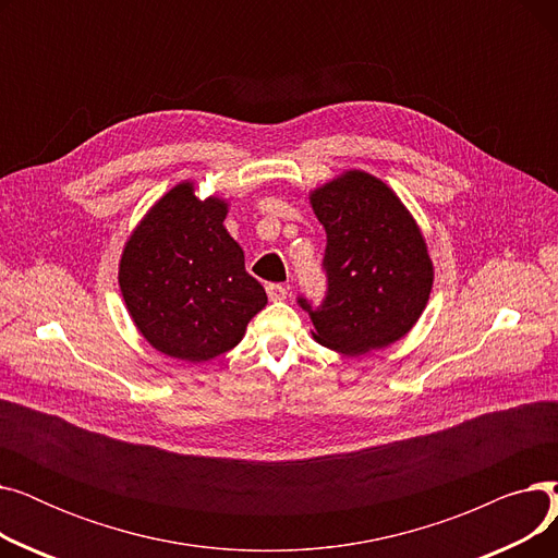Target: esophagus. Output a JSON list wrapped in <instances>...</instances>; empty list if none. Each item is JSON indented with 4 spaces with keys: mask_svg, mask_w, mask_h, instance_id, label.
<instances>
[{
    "mask_svg": "<svg viewBox=\"0 0 558 558\" xmlns=\"http://www.w3.org/2000/svg\"><path fill=\"white\" fill-rule=\"evenodd\" d=\"M267 294H269V301L280 303V301H284V299H287V289H284L282 284L271 282V284H267Z\"/></svg>",
    "mask_w": 558,
    "mask_h": 558,
    "instance_id": "1",
    "label": "esophagus"
}]
</instances>
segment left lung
<instances>
[{
  "label": "left lung",
  "mask_w": 558,
  "mask_h": 558,
  "mask_svg": "<svg viewBox=\"0 0 558 558\" xmlns=\"http://www.w3.org/2000/svg\"><path fill=\"white\" fill-rule=\"evenodd\" d=\"M328 246V294L299 299L312 337L341 355H366L402 339L421 318L434 282L423 232L398 194L373 173L348 169L310 192Z\"/></svg>",
  "instance_id": "8db88e82"
}]
</instances>
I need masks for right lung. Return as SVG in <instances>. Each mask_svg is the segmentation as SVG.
<instances>
[{"label":"right lung","mask_w":558,"mask_h":558,"mask_svg":"<svg viewBox=\"0 0 558 558\" xmlns=\"http://www.w3.org/2000/svg\"><path fill=\"white\" fill-rule=\"evenodd\" d=\"M228 201L198 198L183 181L160 196L131 232L120 259V289L140 335L162 355L208 362L244 339L267 305L246 274L244 251L223 219Z\"/></svg>","instance_id":"obj_1"}]
</instances>
